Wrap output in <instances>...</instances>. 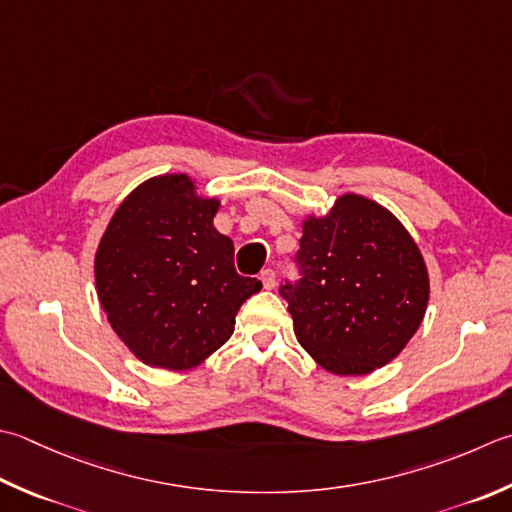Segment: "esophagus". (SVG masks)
Listing matches in <instances>:
<instances>
[{
    "mask_svg": "<svg viewBox=\"0 0 512 512\" xmlns=\"http://www.w3.org/2000/svg\"><path fill=\"white\" fill-rule=\"evenodd\" d=\"M259 279H262V284H264L266 290L275 288V270H270V268L262 270V273H259Z\"/></svg>",
    "mask_w": 512,
    "mask_h": 512,
    "instance_id": "34e87169",
    "label": "esophagus"
}]
</instances>
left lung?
<instances>
[{
	"instance_id": "left-lung-1",
	"label": "left lung",
	"mask_w": 512,
	"mask_h": 512,
	"mask_svg": "<svg viewBox=\"0 0 512 512\" xmlns=\"http://www.w3.org/2000/svg\"><path fill=\"white\" fill-rule=\"evenodd\" d=\"M302 279L279 293L297 342L335 375H368L402 353L426 315L424 257L402 222L373 199L346 193L302 226Z\"/></svg>"
}]
</instances>
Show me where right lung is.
I'll return each instance as SVG.
<instances>
[{
  "instance_id": "right-lung-1",
  "label": "right lung",
  "mask_w": 512,
  "mask_h": 512,
  "mask_svg": "<svg viewBox=\"0 0 512 512\" xmlns=\"http://www.w3.org/2000/svg\"><path fill=\"white\" fill-rule=\"evenodd\" d=\"M184 173L146 179L106 226L95 253L99 304L117 337L153 368L188 370L222 348L262 282L235 270L233 239Z\"/></svg>"
}]
</instances>
